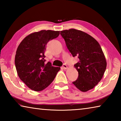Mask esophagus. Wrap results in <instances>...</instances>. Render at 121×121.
I'll return each instance as SVG.
<instances>
[{"instance_id": "34e87169", "label": "esophagus", "mask_w": 121, "mask_h": 121, "mask_svg": "<svg viewBox=\"0 0 121 121\" xmlns=\"http://www.w3.org/2000/svg\"><path fill=\"white\" fill-rule=\"evenodd\" d=\"M62 67H63V68L64 69H67V68H68V67H67V65H65V64H63Z\"/></svg>"}]
</instances>
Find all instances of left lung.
I'll use <instances>...</instances> for the list:
<instances>
[{
  "mask_svg": "<svg viewBox=\"0 0 121 121\" xmlns=\"http://www.w3.org/2000/svg\"><path fill=\"white\" fill-rule=\"evenodd\" d=\"M60 34L69 52L79 59L74 65L78 77L73 84L82 92L93 89L101 81L107 67L99 43L90 35L75 29L62 30Z\"/></svg>",
  "mask_w": 121,
  "mask_h": 121,
  "instance_id": "obj_1",
  "label": "left lung"
}]
</instances>
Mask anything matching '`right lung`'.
I'll use <instances>...</instances> for the list:
<instances>
[{
	"label": "right lung",
	"instance_id": "1",
	"mask_svg": "<svg viewBox=\"0 0 121 121\" xmlns=\"http://www.w3.org/2000/svg\"><path fill=\"white\" fill-rule=\"evenodd\" d=\"M60 31L43 30L26 37L16 52L15 64L17 75L27 86L35 91H41L54 80L60 67L45 62L46 45L50 40L58 37Z\"/></svg>",
	"mask_w": 121,
	"mask_h": 121
}]
</instances>
